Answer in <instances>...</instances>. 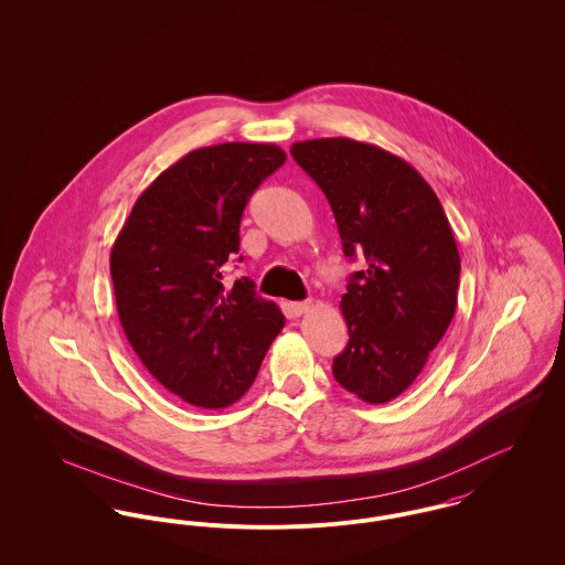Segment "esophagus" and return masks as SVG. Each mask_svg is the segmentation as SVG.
Masks as SVG:
<instances>
[{"label":"esophagus","instance_id":"1","mask_svg":"<svg viewBox=\"0 0 565 565\" xmlns=\"http://www.w3.org/2000/svg\"><path fill=\"white\" fill-rule=\"evenodd\" d=\"M289 310H291V315L301 317V315H306L310 310V301H294V303H289Z\"/></svg>","mask_w":565,"mask_h":565}]
</instances>
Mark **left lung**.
Listing matches in <instances>:
<instances>
[{
	"mask_svg": "<svg viewBox=\"0 0 565 565\" xmlns=\"http://www.w3.org/2000/svg\"><path fill=\"white\" fill-rule=\"evenodd\" d=\"M291 156L328 196L344 257H364L340 301L349 342L332 373L358 398L387 403L422 373L456 312L448 216L409 162L371 143L312 139Z\"/></svg>",
	"mask_w": 565,
	"mask_h": 565,
	"instance_id": "8db88e82",
	"label": "left lung"
}]
</instances>
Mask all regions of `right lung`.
Listing matches in <instances>:
<instances>
[{
  "label": "right lung",
  "instance_id": "obj_1",
  "mask_svg": "<svg viewBox=\"0 0 565 565\" xmlns=\"http://www.w3.org/2000/svg\"><path fill=\"white\" fill-rule=\"evenodd\" d=\"M285 160L267 143L190 151L143 190L115 239L126 339L153 379L192 407L237 403L285 326L250 278L223 285V265L239 253L244 207Z\"/></svg>",
  "mask_w": 565,
  "mask_h": 565
}]
</instances>
